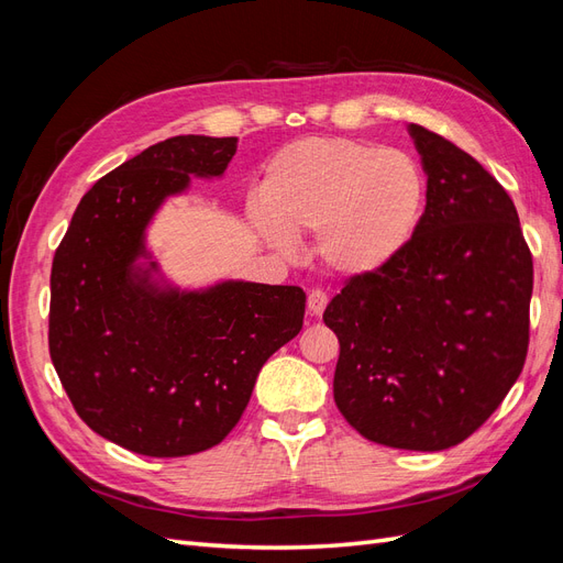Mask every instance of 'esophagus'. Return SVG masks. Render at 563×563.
Returning a JSON list of instances; mask_svg holds the SVG:
<instances>
[{"instance_id":"1","label":"esophagus","mask_w":563,"mask_h":563,"mask_svg":"<svg viewBox=\"0 0 563 563\" xmlns=\"http://www.w3.org/2000/svg\"><path fill=\"white\" fill-rule=\"evenodd\" d=\"M327 305H329L327 291H321V288H314V291H310V296H308V308H310L312 314H321L323 310H327Z\"/></svg>"}]
</instances>
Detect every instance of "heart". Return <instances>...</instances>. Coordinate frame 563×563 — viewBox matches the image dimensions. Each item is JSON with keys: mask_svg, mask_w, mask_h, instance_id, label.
<instances>
[{"mask_svg": "<svg viewBox=\"0 0 563 563\" xmlns=\"http://www.w3.org/2000/svg\"><path fill=\"white\" fill-rule=\"evenodd\" d=\"M428 183L404 150L354 139H300L265 168L255 228L282 251L319 230V253L343 275H373L411 244Z\"/></svg>", "mask_w": 563, "mask_h": 563, "instance_id": "heart-1", "label": "heart"}]
</instances>
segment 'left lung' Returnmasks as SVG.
Listing matches in <instances>:
<instances>
[{
  "label": "left lung",
  "instance_id": "obj_1",
  "mask_svg": "<svg viewBox=\"0 0 563 563\" xmlns=\"http://www.w3.org/2000/svg\"><path fill=\"white\" fill-rule=\"evenodd\" d=\"M428 174L418 232L350 277L323 312L338 335V411L362 437L444 451L503 404L528 352L533 258L505 187L465 150L411 124Z\"/></svg>",
  "mask_w": 563,
  "mask_h": 563
}]
</instances>
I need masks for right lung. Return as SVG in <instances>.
Wrapping results in <instances>:
<instances>
[{
    "label": "right lung",
    "mask_w": 563,
    "mask_h": 563,
    "mask_svg": "<svg viewBox=\"0 0 563 563\" xmlns=\"http://www.w3.org/2000/svg\"><path fill=\"white\" fill-rule=\"evenodd\" d=\"M236 139L176 135L81 197L51 265L48 352L77 416L133 453L180 457L223 441L263 364L302 329L300 286L223 282L176 291L133 263L190 176H223Z\"/></svg>",
    "instance_id": "1"
}]
</instances>
